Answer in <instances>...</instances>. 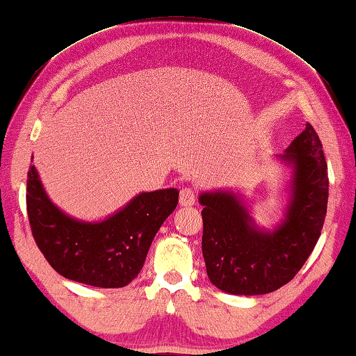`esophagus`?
Here are the masks:
<instances>
[{
    "label": "esophagus",
    "mask_w": 356,
    "mask_h": 356,
    "mask_svg": "<svg viewBox=\"0 0 356 356\" xmlns=\"http://www.w3.org/2000/svg\"><path fill=\"white\" fill-rule=\"evenodd\" d=\"M196 202V193L190 186H185V188L180 190L179 195V204L182 207H191Z\"/></svg>",
    "instance_id": "1"
}]
</instances>
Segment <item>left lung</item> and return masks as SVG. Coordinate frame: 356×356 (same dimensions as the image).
I'll return each instance as SVG.
<instances>
[{"label": "left lung", "mask_w": 356, "mask_h": 356, "mask_svg": "<svg viewBox=\"0 0 356 356\" xmlns=\"http://www.w3.org/2000/svg\"><path fill=\"white\" fill-rule=\"evenodd\" d=\"M280 159L293 166V180L285 219L274 232L258 229L232 191L199 196L207 275L225 293L258 296L282 288L294 279L319 240L327 215L328 172L312 124Z\"/></svg>", "instance_id": "1"}]
</instances>
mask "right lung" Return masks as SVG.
<instances>
[{
  "instance_id": "right-lung-1",
  "label": "right lung",
  "mask_w": 356,
  "mask_h": 356,
  "mask_svg": "<svg viewBox=\"0 0 356 356\" xmlns=\"http://www.w3.org/2000/svg\"><path fill=\"white\" fill-rule=\"evenodd\" d=\"M26 184L32 236L51 268L98 288H122L138 275L154 236L179 202L176 188L140 193L104 221L83 222L51 202L35 166H29Z\"/></svg>"
}]
</instances>
